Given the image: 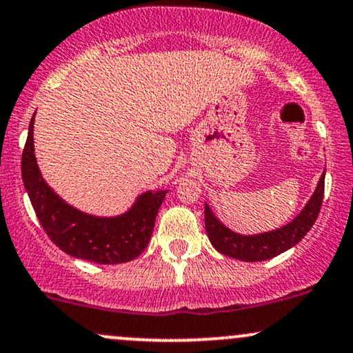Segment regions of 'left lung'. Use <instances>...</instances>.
I'll use <instances>...</instances> for the list:
<instances>
[{"instance_id":"8db88e82","label":"left lung","mask_w":353,"mask_h":353,"mask_svg":"<svg viewBox=\"0 0 353 353\" xmlns=\"http://www.w3.org/2000/svg\"><path fill=\"white\" fill-rule=\"evenodd\" d=\"M323 182H325V171L320 176L317 189L312 194L310 201L292 222L281 229L255 234V236H241V234L225 228L205 204V230H208L210 244L221 254L244 262L267 261V259L285 252L290 247L299 244L317 221L323 201Z\"/></svg>"}]
</instances>
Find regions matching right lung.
<instances>
[{"mask_svg":"<svg viewBox=\"0 0 353 353\" xmlns=\"http://www.w3.org/2000/svg\"><path fill=\"white\" fill-rule=\"evenodd\" d=\"M34 114L23 149L21 176L31 204L48 237L72 257L96 264H123L148 247L157 210L168 190H148L128 212L116 217H96L66 204L43 179L34 157Z\"/></svg>","mask_w":353,"mask_h":353,"instance_id":"1","label":"right lung"}]
</instances>
